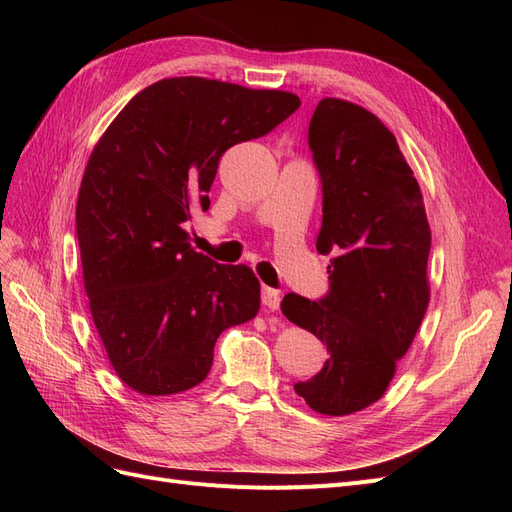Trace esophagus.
<instances>
[{
	"mask_svg": "<svg viewBox=\"0 0 512 512\" xmlns=\"http://www.w3.org/2000/svg\"><path fill=\"white\" fill-rule=\"evenodd\" d=\"M260 297H262V305H265L269 312H275V309H280V301H282L280 290L269 288V286H262Z\"/></svg>",
	"mask_w": 512,
	"mask_h": 512,
	"instance_id": "esophagus-1",
	"label": "esophagus"
}]
</instances>
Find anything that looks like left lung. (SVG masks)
Segmentation results:
<instances>
[{
    "instance_id": "1",
    "label": "left lung",
    "mask_w": 512,
    "mask_h": 512,
    "mask_svg": "<svg viewBox=\"0 0 512 512\" xmlns=\"http://www.w3.org/2000/svg\"><path fill=\"white\" fill-rule=\"evenodd\" d=\"M307 136L322 181L316 250L333 254L331 284L320 301L288 292L282 312L329 352L294 391L320 414L346 416L384 395L421 327L431 230L412 168L374 113L324 98Z\"/></svg>"
}]
</instances>
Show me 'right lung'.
Listing matches in <instances>:
<instances>
[{
  "label": "right lung",
  "mask_w": 512,
  "mask_h": 512,
  "mask_svg": "<svg viewBox=\"0 0 512 512\" xmlns=\"http://www.w3.org/2000/svg\"><path fill=\"white\" fill-rule=\"evenodd\" d=\"M299 106L280 89L162 79L123 106L91 151L76 203L83 282L108 361L136 393L200 384L220 333L258 314L254 271L196 252L183 224L209 209L222 153Z\"/></svg>",
  "instance_id": "right-lung-1"
}]
</instances>
